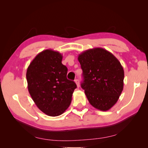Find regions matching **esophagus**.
<instances>
[{
	"mask_svg": "<svg viewBox=\"0 0 148 148\" xmlns=\"http://www.w3.org/2000/svg\"><path fill=\"white\" fill-rule=\"evenodd\" d=\"M75 83H76L77 86L79 87V79H75Z\"/></svg>",
	"mask_w": 148,
	"mask_h": 148,
	"instance_id": "1",
	"label": "esophagus"
}]
</instances>
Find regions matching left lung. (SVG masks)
<instances>
[{
    "label": "left lung",
    "instance_id": "1",
    "mask_svg": "<svg viewBox=\"0 0 148 148\" xmlns=\"http://www.w3.org/2000/svg\"><path fill=\"white\" fill-rule=\"evenodd\" d=\"M77 59L83 70L81 86L90 103L100 111H108L123 90L124 71L120 62L102 48L86 50Z\"/></svg>",
    "mask_w": 148,
    "mask_h": 148
}]
</instances>
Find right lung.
Segmentation results:
<instances>
[{
    "mask_svg": "<svg viewBox=\"0 0 148 148\" xmlns=\"http://www.w3.org/2000/svg\"><path fill=\"white\" fill-rule=\"evenodd\" d=\"M61 53L49 49L39 53L27 68L28 90L37 108L49 116L63 114L70 106L76 84L67 79Z\"/></svg>",
    "mask_w": 148,
    "mask_h": 148,
    "instance_id": "1",
    "label": "right lung"
}]
</instances>
